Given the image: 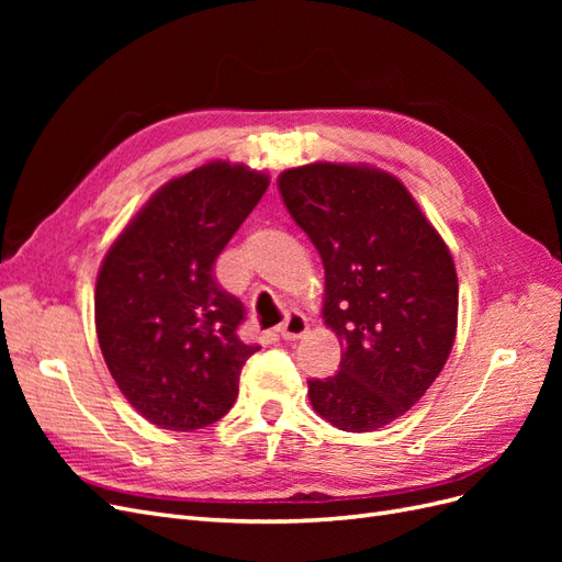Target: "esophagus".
<instances>
[{
	"label": "esophagus",
	"mask_w": 562,
	"mask_h": 562,
	"mask_svg": "<svg viewBox=\"0 0 562 562\" xmlns=\"http://www.w3.org/2000/svg\"><path fill=\"white\" fill-rule=\"evenodd\" d=\"M307 330H310L307 318H304L300 312H288L279 326V335L283 339H300L302 335H307Z\"/></svg>",
	"instance_id": "34e87169"
}]
</instances>
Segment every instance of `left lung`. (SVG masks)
<instances>
[{"label":"left lung","mask_w":562,"mask_h":562,"mask_svg":"<svg viewBox=\"0 0 562 562\" xmlns=\"http://www.w3.org/2000/svg\"><path fill=\"white\" fill-rule=\"evenodd\" d=\"M279 192L321 255L323 318L345 349L337 375L310 380V401L337 429L375 431L411 411L448 361L452 255L405 184L380 168H288Z\"/></svg>","instance_id":"8db88e82"}]
</instances>
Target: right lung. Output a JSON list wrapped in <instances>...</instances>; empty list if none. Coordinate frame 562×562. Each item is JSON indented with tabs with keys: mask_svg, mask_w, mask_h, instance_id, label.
I'll list each match as a JSON object with an SVG mask.
<instances>
[{
	"mask_svg": "<svg viewBox=\"0 0 562 562\" xmlns=\"http://www.w3.org/2000/svg\"><path fill=\"white\" fill-rule=\"evenodd\" d=\"M267 187L244 164L194 168L145 203L100 267V351L128 403L161 429L225 417L260 349L239 339L246 310L215 281V260Z\"/></svg>",
	"mask_w": 562,
	"mask_h": 562,
	"instance_id": "right-lung-1",
	"label": "right lung"
}]
</instances>
